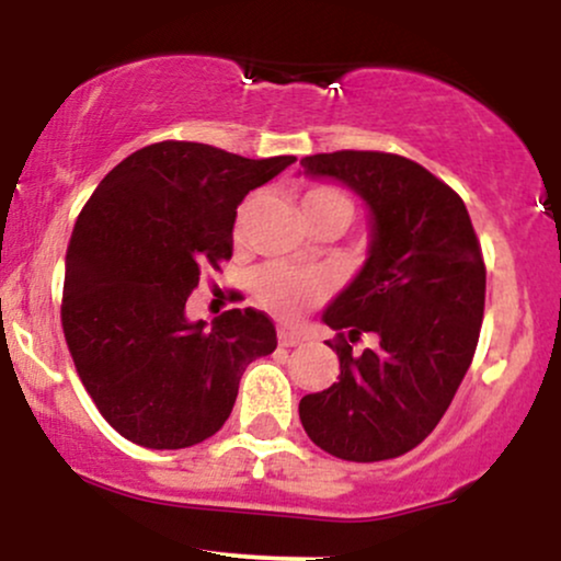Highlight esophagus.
I'll return each mask as SVG.
<instances>
[{"label": "esophagus", "mask_w": 561, "mask_h": 561, "mask_svg": "<svg viewBox=\"0 0 561 561\" xmlns=\"http://www.w3.org/2000/svg\"><path fill=\"white\" fill-rule=\"evenodd\" d=\"M276 337H279V345H285V347H295V345L302 343V334L293 332V330H285V327H279Z\"/></svg>", "instance_id": "esophagus-1"}]
</instances>
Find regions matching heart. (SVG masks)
<instances>
[{
    "instance_id": "obj_1",
    "label": "heart",
    "mask_w": 561,
    "mask_h": 561,
    "mask_svg": "<svg viewBox=\"0 0 561 561\" xmlns=\"http://www.w3.org/2000/svg\"><path fill=\"white\" fill-rule=\"evenodd\" d=\"M324 197H343L334 190H311L302 203H313V199ZM250 208H253V199H244L237 210V229L248 221ZM324 295V282H321L319 274L313 272H300V268L282 266V263H274V266L261 268L259 276H255V298H259L274 317L293 321L302 317L308 308H313Z\"/></svg>"
}]
</instances>
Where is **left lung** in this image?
<instances>
[{"instance_id": "obj_1", "label": "left lung", "mask_w": 561, "mask_h": 561, "mask_svg": "<svg viewBox=\"0 0 561 561\" xmlns=\"http://www.w3.org/2000/svg\"><path fill=\"white\" fill-rule=\"evenodd\" d=\"M300 165L371 210L369 259L324 311L340 377L302 398V430L337 459H396L433 433L472 364L485 311L480 240L465 199L414 160L340 150Z\"/></svg>"}]
</instances>
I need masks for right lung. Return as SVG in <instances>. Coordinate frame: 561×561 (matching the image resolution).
<instances>
[{"mask_svg": "<svg viewBox=\"0 0 561 561\" xmlns=\"http://www.w3.org/2000/svg\"><path fill=\"white\" fill-rule=\"evenodd\" d=\"M295 163L199 141H156L121 160L76 218L62 332L100 414L126 440L173 450L208 440L242 371L276 347L274 321L231 308L186 319L199 268L231 259L237 205Z\"/></svg>", "mask_w": 561, "mask_h": 561, "instance_id": "add662e5", "label": "right lung"}]
</instances>
